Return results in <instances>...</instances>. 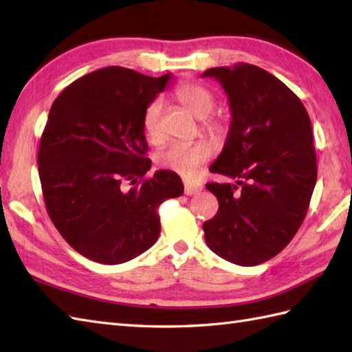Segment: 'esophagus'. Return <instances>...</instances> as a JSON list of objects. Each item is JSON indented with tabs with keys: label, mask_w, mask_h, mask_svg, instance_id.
<instances>
[{
	"label": "esophagus",
	"mask_w": 352,
	"mask_h": 352,
	"mask_svg": "<svg viewBox=\"0 0 352 352\" xmlns=\"http://www.w3.org/2000/svg\"><path fill=\"white\" fill-rule=\"evenodd\" d=\"M201 190H203V184L201 183H192V182H184V193L186 195H197V193H199Z\"/></svg>",
	"instance_id": "obj_1"
}]
</instances>
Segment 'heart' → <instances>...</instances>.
Segmentation results:
<instances>
[{
	"label": "heart",
	"instance_id": "obj_1",
	"mask_svg": "<svg viewBox=\"0 0 352 352\" xmlns=\"http://www.w3.org/2000/svg\"><path fill=\"white\" fill-rule=\"evenodd\" d=\"M175 96L193 115L203 118V125L207 131L219 133L223 129L219 118L207 116L214 107V95L210 89L199 83H183L175 89ZM162 110L163 104L159 98L148 104L144 113V130L149 138L159 136ZM210 154L212 149L204 142L172 144L159 154L157 162L164 169L174 170L183 177H192L201 164L210 159Z\"/></svg>",
	"mask_w": 352,
	"mask_h": 352
}]
</instances>
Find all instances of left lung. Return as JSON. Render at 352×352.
I'll return each mask as SVG.
<instances>
[{
    "mask_svg": "<svg viewBox=\"0 0 352 352\" xmlns=\"http://www.w3.org/2000/svg\"><path fill=\"white\" fill-rule=\"evenodd\" d=\"M203 77L219 81L231 109L210 172L236 180L206 184L219 208L203 223L204 239L219 257L256 266L286 248L309 210L318 178L310 118L301 100L258 66H219Z\"/></svg>",
    "mask_w": 352,
    "mask_h": 352,
    "instance_id": "1",
    "label": "left lung"
}]
</instances>
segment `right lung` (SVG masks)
Wrapping results in <instances>:
<instances>
[{"label":"right lung","instance_id":"1","mask_svg":"<svg viewBox=\"0 0 352 352\" xmlns=\"http://www.w3.org/2000/svg\"><path fill=\"white\" fill-rule=\"evenodd\" d=\"M169 80L109 66L52 102L37 154L45 206L58 233L89 260L119 265L151 248L160 234L157 208L184 192L172 170L145 178L144 113Z\"/></svg>","mask_w":352,"mask_h":352}]
</instances>
